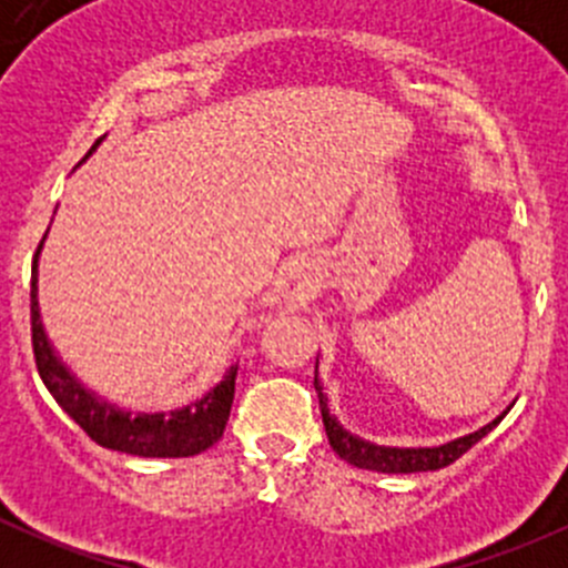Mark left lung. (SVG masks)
<instances>
[{"instance_id":"obj_1","label":"left lung","mask_w":568,"mask_h":568,"mask_svg":"<svg viewBox=\"0 0 568 568\" xmlns=\"http://www.w3.org/2000/svg\"><path fill=\"white\" fill-rule=\"evenodd\" d=\"M313 387H316L318 393L321 417H324V428H326V437H329L332 450H335L343 462L354 464V467L359 469H374V473H428V469L448 467V464H454L462 454H467L475 443H480V439H484L508 412L506 409L503 415H497L495 420L486 423V426L478 428V432L454 439V443L437 445V448H390V445L368 443V439L346 432V428L337 423V417L329 415L324 385H321L318 379V359H316V379H313Z\"/></svg>"}]
</instances>
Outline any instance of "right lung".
I'll use <instances>...</instances> for the list:
<instances>
[{
    "instance_id": "1",
    "label": "right lung",
    "mask_w": 568,
    "mask_h": 568,
    "mask_svg": "<svg viewBox=\"0 0 568 568\" xmlns=\"http://www.w3.org/2000/svg\"><path fill=\"white\" fill-rule=\"evenodd\" d=\"M99 145V142H95ZM95 151V148H93ZM45 242V236H43ZM43 242L38 244L36 261H32V348H36V365L43 385L54 395L57 404L84 428L93 443L101 448L120 450V454L145 456V459H181L209 450L222 437L231 417L233 393H236V371L231 365L222 376L220 385L211 387L203 398L181 406L173 412H129L95 395L71 374L65 363L57 357L49 335L43 329L38 307V255Z\"/></svg>"
}]
</instances>
